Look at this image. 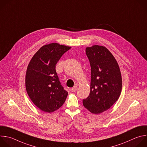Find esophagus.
I'll use <instances>...</instances> for the list:
<instances>
[{
	"instance_id": "1",
	"label": "esophagus",
	"mask_w": 147,
	"mask_h": 147,
	"mask_svg": "<svg viewBox=\"0 0 147 147\" xmlns=\"http://www.w3.org/2000/svg\"><path fill=\"white\" fill-rule=\"evenodd\" d=\"M77 86H76V85H75V86H74L72 88H71V90L73 91V92H76L77 90Z\"/></svg>"
}]
</instances>
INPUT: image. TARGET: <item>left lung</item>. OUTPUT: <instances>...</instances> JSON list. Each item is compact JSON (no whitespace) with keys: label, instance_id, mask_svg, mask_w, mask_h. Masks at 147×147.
Wrapping results in <instances>:
<instances>
[{"label":"left lung","instance_id":"1","mask_svg":"<svg viewBox=\"0 0 147 147\" xmlns=\"http://www.w3.org/2000/svg\"><path fill=\"white\" fill-rule=\"evenodd\" d=\"M91 67L90 93L83 99L84 106L90 113L100 114L118 99L122 90V77L118 64L105 47L94 45L86 48Z\"/></svg>","mask_w":147,"mask_h":147}]
</instances>
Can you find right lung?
Returning a JSON list of instances; mask_svg holds the SVG:
<instances>
[{
	"label": "right lung",
	"mask_w": 147,
	"mask_h": 147,
	"mask_svg": "<svg viewBox=\"0 0 147 147\" xmlns=\"http://www.w3.org/2000/svg\"><path fill=\"white\" fill-rule=\"evenodd\" d=\"M70 47L51 43L41 47L30 60L25 77L27 93L41 111L50 113L65 103L68 92L59 81L56 65Z\"/></svg>",
	"instance_id": "right-lung-1"
}]
</instances>
